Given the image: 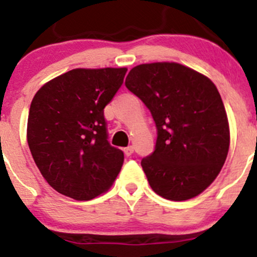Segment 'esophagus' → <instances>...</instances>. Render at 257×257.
Segmentation results:
<instances>
[{
  "instance_id": "1",
  "label": "esophagus",
  "mask_w": 257,
  "mask_h": 257,
  "mask_svg": "<svg viewBox=\"0 0 257 257\" xmlns=\"http://www.w3.org/2000/svg\"><path fill=\"white\" fill-rule=\"evenodd\" d=\"M134 152V147L133 146H128V147H125V149H124V154L126 155V156H131L132 154H133Z\"/></svg>"
}]
</instances>
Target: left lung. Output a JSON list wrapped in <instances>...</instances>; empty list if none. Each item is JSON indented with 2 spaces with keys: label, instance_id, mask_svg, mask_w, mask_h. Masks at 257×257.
I'll list each match as a JSON object with an SVG mask.
<instances>
[{
  "label": "left lung",
  "instance_id": "left-lung-1",
  "mask_svg": "<svg viewBox=\"0 0 257 257\" xmlns=\"http://www.w3.org/2000/svg\"><path fill=\"white\" fill-rule=\"evenodd\" d=\"M125 85L156 124L155 151L141 161L151 188L172 201L200 195L229 150L228 117L214 83L177 62H154L132 69Z\"/></svg>",
  "mask_w": 257,
  "mask_h": 257
}]
</instances>
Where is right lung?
I'll return each instance as SVG.
<instances>
[{
  "label": "right lung",
  "instance_id": "right-lung-1",
  "mask_svg": "<svg viewBox=\"0 0 257 257\" xmlns=\"http://www.w3.org/2000/svg\"><path fill=\"white\" fill-rule=\"evenodd\" d=\"M125 68L73 69L33 97L27 140L34 163L55 191L88 201L107 191L124 163L107 141L103 108L123 84Z\"/></svg>",
  "mask_w": 257,
  "mask_h": 257
}]
</instances>
